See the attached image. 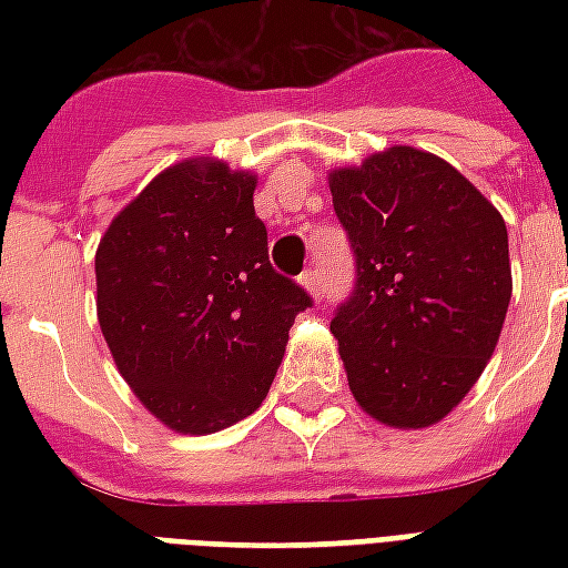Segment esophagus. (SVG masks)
Instances as JSON below:
<instances>
[{"label":"esophagus","mask_w":568,"mask_h":568,"mask_svg":"<svg viewBox=\"0 0 568 568\" xmlns=\"http://www.w3.org/2000/svg\"><path fill=\"white\" fill-rule=\"evenodd\" d=\"M301 285L307 288L310 295L322 297V273L316 267H307V271L301 273Z\"/></svg>","instance_id":"1"}]
</instances>
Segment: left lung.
<instances>
[{"label":"left lung","instance_id":"obj_1","mask_svg":"<svg viewBox=\"0 0 568 568\" xmlns=\"http://www.w3.org/2000/svg\"><path fill=\"white\" fill-rule=\"evenodd\" d=\"M356 283L334 310L346 381L371 417L438 423L487 368L511 301L505 222L459 170L395 145L334 170Z\"/></svg>","mask_w":568,"mask_h":568}]
</instances>
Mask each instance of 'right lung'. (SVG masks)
<instances>
[{"instance_id":"1","label":"right lung","mask_w":568,"mask_h":568,"mask_svg":"<svg viewBox=\"0 0 568 568\" xmlns=\"http://www.w3.org/2000/svg\"><path fill=\"white\" fill-rule=\"evenodd\" d=\"M255 175L222 161L163 170L97 248V316L154 417L210 435L258 410L313 297L267 258Z\"/></svg>"}]
</instances>
